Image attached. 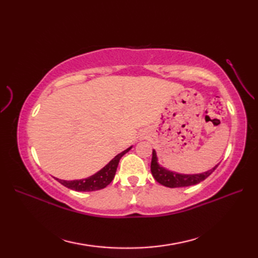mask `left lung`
Here are the masks:
<instances>
[{"label": "left lung", "mask_w": 258, "mask_h": 258, "mask_svg": "<svg viewBox=\"0 0 258 258\" xmlns=\"http://www.w3.org/2000/svg\"><path fill=\"white\" fill-rule=\"evenodd\" d=\"M216 166H214L212 169L201 174H180L173 171H169V169L161 166L158 164L157 155L155 150H153V155H152V162H151V172L153 177L155 178L156 182L160 184L166 186V187H186V186L195 185L201 183L202 180L207 178L210 175L215 171Z\"/></svg>", "instance_id": "8db88e82"}]
</instances>
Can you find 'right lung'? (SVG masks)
Returning <instances> with one entry per match:
<instances>
[{
	"label": "right lung",
	"instance_id": "obj_1",
	"mask_svg": "<svg viewBox=\"0 0 258 258\" xmlns=\"http://www.w3.org/2000/svg\"><path fill=\"white\" fill-rule=\"evenodd\" d=\"M132 146L128 147L127 150L123 151L122 153H119L116 156H115L113 160L109 162L107 165L104 166L101 171H98L94 175H92L90 177H86L83 179H74V180H64V179H57V182L64 185L65 187L71 188L76 191H93V190H98L102 189L104 187L112 182L115 173H116V169L118 166V162L124 154H126Z\"/></svg>",
	"mask_w": 258,
	"mask_h": 258
}]
</instances>
